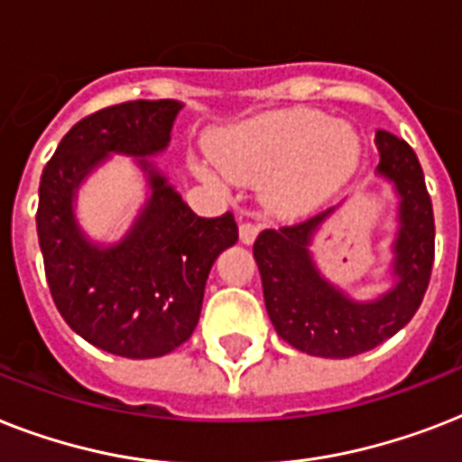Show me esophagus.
Masks as SVG:
<instances>
[{
    "label": "esophagus",
    "mask_w": 462,
    "mask_h": 462,
    "mask_svg": "<svg viewBox=\"0 0 462 462\" xmlns=\"http://www.w3.org/2000/svg\"><path fill=\"white\" fill-rule=\"evenodd\" d=\"M259 235V225L252 223V220H245V223L239 225V239L245 242V245H252L254 239Z\"/></svg>",
    "instance_id": "1"
}]
</instances>
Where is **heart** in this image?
Here are the masks:
<instances>
[{"label":"heart","instance_id":"obj_1","mask_svg":"<svg viewBox=\"0 0 462 462\" xmlns=\"http://www.w3.org/2000/svg\"><path fill=\"white\" fill-rule=\"evenodd\" d=\"M210 153L230 180L263 181L261 196L273 213L300 216L352 172L359 141L350 126L319 112L281 110L217 132ZM196 172L220 181V171L208 162H199Z\"/></svg>","mask_w":462,"mask_h":462}]
</instances>
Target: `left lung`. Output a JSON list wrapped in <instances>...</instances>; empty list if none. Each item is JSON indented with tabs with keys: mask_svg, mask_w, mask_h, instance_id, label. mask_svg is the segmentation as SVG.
<instances>
[{
	"mask_svg": "<svg viewBox=\"0 0 462 462\" xmlns=\"http://www.w3.org/2000/svg\"><path fill=\"white\" fill-rule=\"evenodd\" d=\"M379 172L401 194V230L395 239L398 282L376 302H352L323 281L307 252L311 232L326 213L263 230L254 242L263 300L282 340L316 357H355L395 336L415 316L434 266V210L424 172L408 141L376 132Z\"/></svg>",
	"mask_w": 462,
	"mask_h": 462,
	"instance_id": "8db88e82",
	"label": "left lung"
}]
</instances>
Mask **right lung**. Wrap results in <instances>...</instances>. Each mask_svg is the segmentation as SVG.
<instances>
[{"label": "right lung", "instance_id": "right-lung-1", "mask_svg": "<svg viewBox=\"0 0 462 462\" xmlns=\"http://www.w3.org/2000/svg\"><path fill=\"white\" fill-rule=\"evenodd\" d=\"M180 107L174 100H129L93 112L69 129L40 177L35 223L50 295L69 328L119 357H162L189 340L210 266L239 237L230 210L196 216L143 160L167 146ZM112 150L142 158L154 194L130 237L100 250L80 237L70 196Z\"/></svg>", "mask_w": 462, "mask_h": 462}]
</instances>
